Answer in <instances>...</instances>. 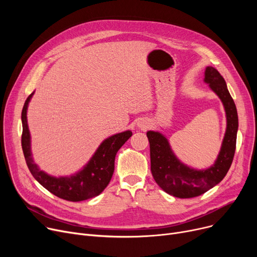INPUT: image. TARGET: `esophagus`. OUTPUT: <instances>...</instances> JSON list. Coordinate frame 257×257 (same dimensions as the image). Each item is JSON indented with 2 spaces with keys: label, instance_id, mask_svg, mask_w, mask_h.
I'll return each instance as SVG.
<instances>
[{
  "label": "esophagus",
  "instance_id": "esophagus-1",
  "mask_svg": "<svg viewBox=\"0 0 257 257\" xmlns=\"http://www.w3.org/2000/svg\"><path fill=\"white\" fill-rule=\"evenodd\" d=\"M138 126H139L140 128L146 129V128L148 127V123H146L145 120H141V121H139V123H138Z\"/></svg>",
  "mask_w": 257,
  "mask_h": 257
}]
</instances>
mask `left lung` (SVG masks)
I'll list each match as a JSON object with an SVG mask.
<instances>
[{
    "label": "left lung",
    "instance_id": "obj_1",
    "mask_svg": "<svg viewBox=\"0 0 257 257\" xmlns=\"http://www.w3.org/2000/svg\"><path fill=\"white\" fill-rule=\"evenodd\" d=\"M204 82L223 103L226 131L219 155L207 169L197 170L184 165L173 152L168 139L158 131H148L150 143L151 172L161 190L177 198H194L220 183L230 168L236 145L238 117L236 107L224 78L212 66H207Z\"/></svg>",
    "mask_w": 257,
    "mask_h": 257
}]
</instances>
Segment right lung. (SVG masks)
I'll use <instances>...</instances> for the list:
<instances>
[{
  "instance_id": "obj_1",
  "label": "right lung",
  "mask_w": 257,
  "mask_h": 257,
  "mask_svg": "<svg viewBox=\"0 0 257 257\" xmlns=\"http://www.w3.org/2000/svg\"><path fill=\"white\" fill-rule=\"evenodd\" d=\"M33 94L34 91L27 98L22 111V148L26 164L33 177L50 193L67 201H83L100 195L111 180L117 151L131 138L132 132L127 130L104 140L88 163L76 174L70 176H52L39 169L34 163L31 152V136L27 120V110Z\"/></svg>"
}]
</instances>
